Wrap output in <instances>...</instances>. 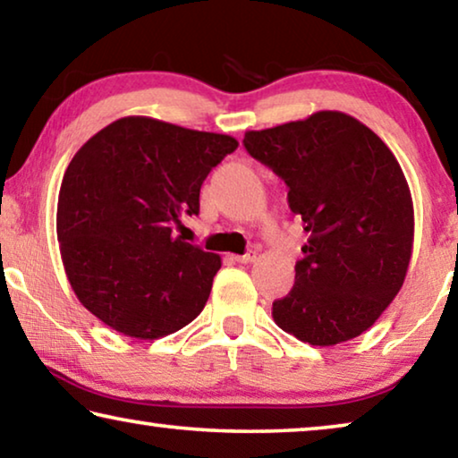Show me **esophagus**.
Wrapping results in <instances>:
<instances>
[{
  "label": "esophagus",
  "instance_id": "34e87169",
  "mask_svg": "<svg viewBox=\"0 0 458 458\" xmlns=\"http://www.w3.org/2000/svg\"><path fill=\"white\" fill-rule=\"evenodd\" d=\"M232 259H234V261H238V263H252L257 259V252L249 250V252H244V255H232Z\"/></svg>",
  "mask_w": 458,
  "mask_h": 458
}]
</instances>
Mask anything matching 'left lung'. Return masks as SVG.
I'll return each mask as SVG.
<instances>
[{
  "label": "left lung",
  "instance_id": "left-lung-1",
  "mask_svg": "<svg viewBox=\"0 0 458 458\" xmlns=\"http://www.w3.org/2000/svg\"><path fill=\"white\" fill-rule=\"evenodd\" d=\"M242 143L288 185L309 234L273 320L310 345L361 335L397 296L411 259L413 201L397 158L339 111L247 131Z\"/></svg>",
  "mask_w": 458,
  "mask_h": 458
}]
</instances>
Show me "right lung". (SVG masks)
I'll use <instances>...</instances> for the list:
<instances>
[{
    "label": "right lung",
    "instance_id": "obj_1",
    "mask_svg": "<svg viewBox=\"0 0 458 458\" xmlns=\"http://www.w3.org/2000/svg\"><path fill=\"white\" fill-rule=\"evenodd\" d=\"M236 148L230 135L123 117L78 149L61 182L57 238L94 317L127 337L158 339L199 315L222 259L173 228L199 214L203 181Z\"/></svg>",
    "mask_w": 458,
    "mask_h": 458
}]
</instances>
